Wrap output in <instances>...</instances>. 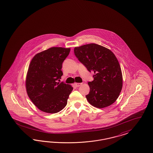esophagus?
Returning <instances> with one entry per match:
<instances>
[{
    "instance_id": "esophagus-1",
    "label": "esophagus",
    "mask_w": 153,
    "mask_h": 153,
    "mask_svg": "<svg viewBox=\"0 0 153 153\" xmlns=\"http://www.w3.org/2000/svg\"><path fill=\"white\" fill-rule=\"evenodd\" d=\"M82 84V83H74V85L76 87H79Z\"/></svg>"
}]
</instances>
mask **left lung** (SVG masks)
<instances>
[{"label": "left lung", "mask_w": 153, "mask_h": 153, "mask_svg": "<svg viewBox=\"0 0 153 153\" xmlns=\"http://www.w3.org/2000/svg\"><path fill=\"white\" fill-rule=\"evenodd\" d=\"M74 53L89 72H93L94 80L88 82L90 92L86 95L90 104L104 108L114 103L123 86L119 63L109 49L95 43L74 48Z\"/></svg>", "instance_id": "obj_1"}]
</instances>
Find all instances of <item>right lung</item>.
<instances>
[{
    "instance_id": "add662e5",
    "label": "right lung",
    "mask_w": 153,
    "mask_h": 153,
    "mask_svg": "<svg viewBox=\"0 0 153 153\" xmlns=\"http://www.w3.org/2000/svg\"><path fill=\"white\" fill-rule=\"evenodd\" d=\"M70 48H51L37 53L30 63L26 79L27 93L41 111L54 114L67 104L73 87L58 81L63 74L62 64Z\"/></svg>"
}]
</instances>
